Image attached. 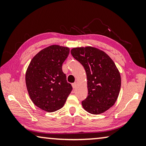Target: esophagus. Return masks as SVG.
Returning a JSON list of instances; mask_svg holds the SVG:
<instances>
[{
	"label": "esophagus",
	"mask_w": 146,
	"mask_h": 146,
	"mask_svg": "<svg viewBox=\"0 0 146 146\" xmlns=\"http://www.w3.org/2000/svg\"><path fill=\"white\" fill-rule=\"evenodd\" d=\"M76 86H77V83H76V82H74V83L72 84V87H73L74 89L76 88Z\"/></svg>",
	"instance_id": "1"
}]
</instances>
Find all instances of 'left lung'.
<instances>
[{
	"label": "left lung",
	"mask_w": 146,
	"mask_h": 146,
	"mask_svg": "<svg viewBox=\"0 0 146 146\" xmlns=\"http://www.w3.org/2000/svg\"><path fill=\"white\" fill-rule=\"evenodd\" d=\"M71 53L87 76L88 95L82 102L83 108L93 115L104 113L115 104L120 90L121 76L115 62L104 51L92 46L74 48Z\"/></svg>",
	"instance_id": "left-lung-1"
}]
</instances>
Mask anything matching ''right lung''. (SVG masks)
<instances>
[{
	"mask_svg": "<svg viewBox=\"0 0 146 146\" xmlns=\"http://www.w3.org/2000/svg\"><path fill=\"white\" fill-rule=\"evenodd\" d=\"M69 53L68 47L49 46L36 54L27 68L25 79L29 97L46 112L62 108L73 89L62 70Z\"/></svg>",
	"mask_w": 146,
	"mask_h": 146,
	"instance_id": "right-lung-1",
	"label": "right lung"
}]
</instances>
